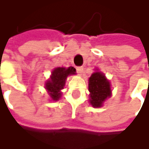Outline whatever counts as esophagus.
<instances>
[{"label":"esophagus","mask_w":149,"mask_h":149,"mask_svg":"<svg viewBox=\"0 0 149 149\" xmlns=\"http://www.w3.org/2000/svg\"><path fill=\"white\" fill-rule=\"evenodd\" d=\"M84 72V68L83 67H77V72L79 75H81Z\"/></svg>","instance_id":"obj_1"}]
</instances>
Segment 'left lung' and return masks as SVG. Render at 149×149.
<instances>
[{
	"label": "left lung",
	"instance_id": "1",
	"mask_svg": "<svg viewBox=\"0 0 149 149\" xmlns=\"http://www.w3.org/2000/svg\"><path fill=\"white\" fill-rule=\"evenodd\" d=\"M89 102L94 108H100L104 101L111 96L109 81L101 72H95L89 78Z\"/></svg>",
	"mask_w": 149,
	"mask_h": 149
}]
</instances>
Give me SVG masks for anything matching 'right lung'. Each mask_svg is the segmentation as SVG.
Here are the masks:
<instances>
[{
  "label": "right lung",
  "mask_w": 149,
  "mask_h": 149,
  "mask_svg": "<svg viewBox=\"0 0 149 149\" xmlns=\"http://www.w3.org/2000/svg\"><path fill=\"white\" fill-rule=\"evenodd\" d=\"M75 73L76 69L72 66L68 68L57 67L52 72L50 79L45 83V89L47 90L52 100L58 101L61 97V90L64 89L67 77Z\"/></svg>",
  "instance_id": "obj_1"
}]
</instances>
